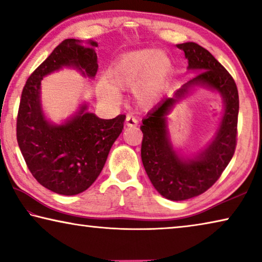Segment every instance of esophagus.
<instances>
[{
    "mask_svg": "<svg viewBox=\"0 0 262 262\" xmlns=\"http://www.w3.org/2000/svg\"><path fill=\"white\" fill-rule=\"evenodd\" d=\"M139 124L138 119H135L133 115H127L126 118V126L127 127H136Z\"/></svg>",
    "mask_w": 262,
    "mask_h": 262,
    "instance_id": "1",
    "label": "esophagus"
}]
</instances>
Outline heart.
Here are the masks:
<instances>
[{"instance_id": "heart-1", "label": "heart", "mask_w": 262, "mask_h": 262, "mask_svg": "<svg viewBox=\"0 0 262 262\" xmlns=\"http://www.w3.org/2000/svg\"><path fill=\"white\" fill-rule=\"evenodd\" d=\"M173 73V62L163 50L140 49L121 56L108 72V82L101 81L99 95L113 104L121 101L120 91L133 89L135 103L151 109L162 99Z\"/></svg>"}]
</instances>
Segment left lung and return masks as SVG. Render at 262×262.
<instances>
[{"label": "left lung", "instance_id": "left-lung-1", "mask_svg": "<svg viewBox=\"0 0 262 262\" xmlns=\"http://www.w3.org/2000/svg\"><path fill=\"white\" fill-rule=\"evenodd\" d=\"M188 61V72L198 74L163 99L142 120L141 159L151 185L163 198L183 201L205 193L231 161L236 144L239 94L233 77L208 50L194 42L177 45ZM199 89L216 92L224 102L222 119L212 139L192 157L183 156L171 142L168 119L173 104Z\"/></svg>", "mask_w": 262, "mask_h": 262}]
</instances>
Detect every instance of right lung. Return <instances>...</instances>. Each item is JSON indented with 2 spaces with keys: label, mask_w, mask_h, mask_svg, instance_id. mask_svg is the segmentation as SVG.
<instances>
[{
  "label": "right lung",
  "mask_w": 262,
  "mask_h": 262,
  "mask_svg": "<svg viewBox=\"0 0 262 262\" xmlns=\"http://www.w3.org/2000/svg\"><path fill=\"white\" fill-rule=\"evenodd\" d=\"M97 42L75 38L61 42L27 80L17 115V142L30 173L47 189L76 195L91 187L123 129L126 115L103 120L88 112L82 101L67 119L55 123L42 107L41 81L49 74L73 68L93 80L96 75Z\"/></svg>",
  "instance_id": "right-lung-1"
}]
</instances>
